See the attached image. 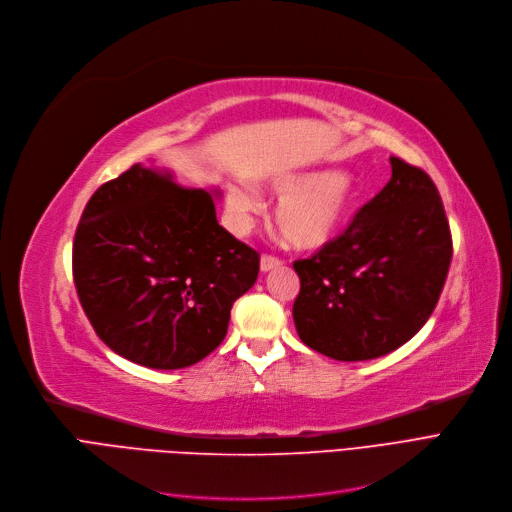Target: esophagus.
I'll return each mask as SVG.
<instances>
[{
  "label": "esophagus",
  "mask_w": 512,
  "mask_h": 512,
  "mask_svg": "<svg viewBox=\"0 0 512 512\" xmlns=\"http://www.w3.org/2000/svg\"><path fill=\"white\" fill-rule=\"evenodd\" d=\"M283 264V260L281 258H277V256H273V254H262V258H260V271H273V269H279V266Z\"/></svg>",
  "instance_id": "1"
}]
</instances>
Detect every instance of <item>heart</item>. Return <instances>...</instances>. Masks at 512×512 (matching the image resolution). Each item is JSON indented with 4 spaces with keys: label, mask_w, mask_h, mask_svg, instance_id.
Here are the masks:
<instances>
[{
    "label": "heart",
    "mask_w": 512,
    "mask_h": 512,
    "mask_svg": "<svg viewBox=\"0 0 512 512\" xmlns=\"http://www.w3.org/2000/svg\"><path fill=\"white\" fill-rule=\"evenodd\" d=\"M269 187L273 196L281 198L275 221L300 250H316L337 237L358 198L356 181L348 173L279 175ZM227 206L239 225H248L264 208L258 193L243 185L229 189Z\"/></svg>",
    "instance_id": "heart-1"
}]
</instances>
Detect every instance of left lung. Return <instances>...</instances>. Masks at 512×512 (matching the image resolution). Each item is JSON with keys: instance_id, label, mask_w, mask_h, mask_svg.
<instances>
[{"instance_id": "obj_1", "label": "left lung", "mask_w": 512, "mask_h": 512, "mask_svg": "<svg viewBox=\"0 0 512 512\" xmlns=\"http://www.w3.org/2000/svg\"><path fill=\"white\" fill-rule=\"evenodd\" d=\"M389 162L392 179L346 231L294 262L298 335L335 360H369L406 344L448 277L452 235L440 191L423 168Z\"/></svg>"}]
</instances>
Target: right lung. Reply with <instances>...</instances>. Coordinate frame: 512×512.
I'll return each mask as SVG.
<instances>
[{
  "label": "right lung",
  "instance_id": "add662e5",
  "mask_svg": "<svg viewBox=\"0 0 512 512\" xmlns=\"http://www.w3.org/2000/svg\"><path fill=\"white\" fill-rule=\"evenodd\" d=\"M260 254L216 221L210 193L133 164L87 202L72 279L102 342L150 369H183L227 335Z\"/></svg>",
  "mask_w": 512,
  "mask_h": 512
}]
</instances>
